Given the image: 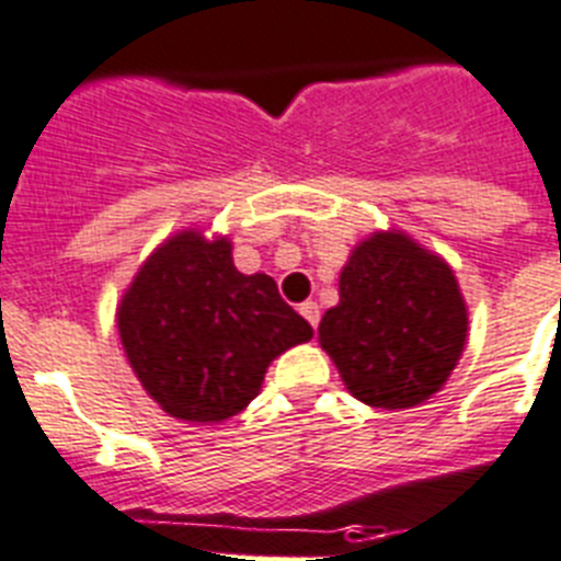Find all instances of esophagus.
<instances>
[{
  "label": "esophagus",
  "instance_id": "esophagus-1",
  "mask_svg": "<svg viewBox=\"0 0 561 561\" xmlns=\"http://www.w3.org/2000/svg\"><path fill=\"white\" fill-rule=\"evenodd\" d=\"M300 314H304V318H307L312 327H318V321H321V309H318V304H314V300L300 304Z\"/></svg>",
  "mask_w": 561,
  "mask_h": 561
}]
</instances>
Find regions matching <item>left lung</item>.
Listing matches in <instances>:
<instances>
[{
    "label": "left lung",
    "instance_id": "obj_1",
    "mask_svg": "<svg viewBox=\"0 0 561 561\" xmlns=\"http://www.w3.org/2000/svg\"><path fill=\"white\" fill-rule=\"evenodd\" d=\"M337 295L318 341L346 390L381 410H407L442 390L465 350L467 307L438 254L404 231H375L350 254Z\"/></svg>",
    "mask_w": 561,
    "mask_h": 561
}]
</instances>
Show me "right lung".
Returning a JSON list of instances; mask_svg holds the SVG:
<instances>
[{"label": "right lung", "mask_w": 561, "mask_h": 561, "mask_svg": "<svg viewBox=\"0 0 561 561\" xmlns=\"http://www.w3.org/2000/svg\"><path fill=\"white\" fill-rule=\"evenodd\" d=\"M117 327L148 396L192 424L247 410L272 360L312 337L270 275L234 270L229 238L192 229L148 254L119 300Z\"/></svg>", "instance_id": "1"}]
</instances>
